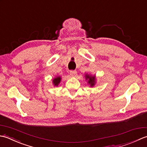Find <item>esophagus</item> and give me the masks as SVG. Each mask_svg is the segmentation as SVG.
<instances>
[{"label":"esophagus","mask_w":147,"mask_h":147,"mask_svg":"<svg viewBox=\"0 0 147 147\" xmlns=\"http://www.w3.org/2000/svg\"><path fill=\"white\" fill-rule=\"evenodd\" d=\"M77 74V72L76 71H70V75L72 76H76Z\"/></svg>","instance_id":"34e87169"}]
</instances>
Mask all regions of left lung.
Listing matches in <instances>:
<instances>
[{"label":"left lung","instance_id":"1","mask_svg":"<svg viewBox=\"0 0 147 147\" xmlns=\"http://www.w3.org/2000/svg\"><path fill=\"white\" fill-rule=\"evenodd\" d=\"M85 78L86 80H88V83L90 85V86H93L95 84V76H92L90 74H85Z\"/></svg>","mask_w":147,"mask_h":147}]
</instances>
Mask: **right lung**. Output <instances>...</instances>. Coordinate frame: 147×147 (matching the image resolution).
Segmentation results:
<instances>
[{
	"label": "right lung",
	"mask_w": 147,
	"mask_h": 147,
	"mask_svg": "<svg viewBox=\"0 0 147 147\" xmlns=\"http://www.w3.org/2000/svg\"><path fill=\"white\" fill-rule=\"evenodd\" d=\"M61 80V76H57V77H55V78L53 79V80H52V82H53V84H54V86H57L60 83Z\"/></svg>",
	"instance_id": "right-lung-1"
}]
</instances>
